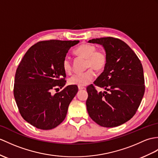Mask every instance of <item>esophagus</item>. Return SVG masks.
I'll use <instances>...</instances> for the list:
<instances>
[{
    "mask_svg": "<svg viewBox=\"0 0 158 158\" xmlns=\"http://www.w3.org/2000/svg\"><path fill=\"white\" fill-rule=\"evenodd\" d=\"M78 88H79V90H82V89H85V87H83V86H78Z\"/></svg>",
    "mask_w": 158,
    "mask_h": 158,
    "instance_id": "1",
    "label": "esophagus"
}]
</instances>
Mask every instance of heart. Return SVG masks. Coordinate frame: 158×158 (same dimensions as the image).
Returning <instances> with one entry per match:
<instances>
[{
    "instance_id": "1",
    "label": "heart",
    "mask_w": 158,
    "mask_h": 158,
    "mask_svg": "<svg viewBox=\"0 0 158 158\" xmlns=\"http://www.w3.org/2000/svg\"><path fill=\"white\" fill-rule=\"evenodd\" d=\"M76 54L87 59V68H92L96 71L103 69L107 62V56L102 50H96V48L91 44H82L75 50ZM62 68L67 73L72 71V64L70 58L66 56L62 62ZM95 77V73L89 69L84 73H77L73 75L69 79L71 85L85 86Z\"/></svg>"
}]
</instances>
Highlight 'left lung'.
Returning a JSON list of instances; mask_svg holds the SVG:
<instances>
[{
    "label": "left lung",
    "instance_id": "1",
    "mask_svg": "<svg viewBox=\"0 0 158 158\" xmlns=\"http://www.w3.org/2000/svg\"><path fill=\"white\" fill-rule=\"evenodd\" d=\"M89 43L104 48L107 62L94 85L105 89L98 92L93 85L87 87V112L104 127H115L129 120L136 113L145 92L143 69L133 50L119 39H92Z\"/></svg>",
    "mask_w": 158,
    "mask_h": 158
}]
</instances>
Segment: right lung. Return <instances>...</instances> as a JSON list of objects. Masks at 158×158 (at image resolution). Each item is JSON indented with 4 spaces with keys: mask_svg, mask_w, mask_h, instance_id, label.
I'll return each mask as SVG.
<instances>
[{
    "mask_svg": "<svg viewBox=\"0 0 158 158\" xmlns=\"http://www.w3.org/2000/svg\"><path fill=\"white\" fill-rule=\"evenodd\" d=\"M79 42L47 40L32 46L22 58L15 77L14 97L23 119L42 130L56 127L67 116L78 87L66 84L62 62L69 50Z\"/></svg>",
    "mask_w": 158,
    "mask_h": 158,
    "instance_id": "right-lung-1",
    "label": "right lung"
}]
</instances>
